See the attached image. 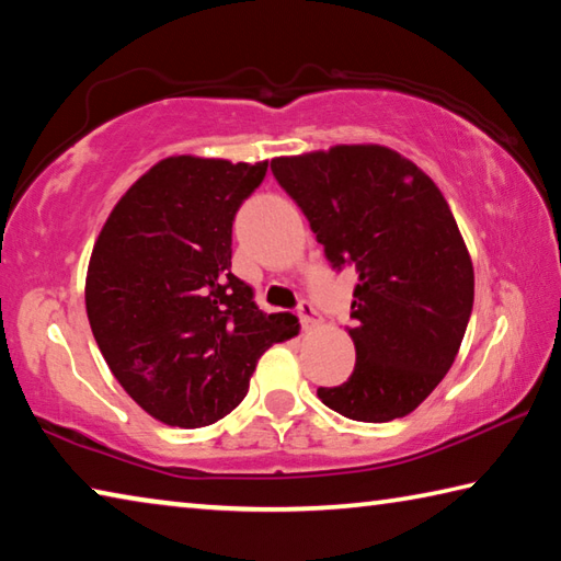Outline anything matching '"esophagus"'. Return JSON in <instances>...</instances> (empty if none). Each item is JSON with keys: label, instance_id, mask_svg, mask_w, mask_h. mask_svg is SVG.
<instances>
[{"label": "esophagus", "instance_id": "1", "mask_svg": "<svg viewBox=\"0 0 561 561\" xmlns=\"http://www.w3.org/2000/svg\"><path fill=\"white\" fill-rule=\"evenodd\" d=\"M299 321H301V327L304 329H314V327H319V311L314 309V304L311 301H301L299 304Z\"/></svg>", "mask_w": 561, "mask_h": 561}]
</instances>
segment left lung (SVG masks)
Instances as JSON below:
<instances>
[{
    "label": "left lung",
    "mask_w": 561,
    "mask_h": 561,
    "mask_svg": "<svg viewBox=\"0 0 561 561\" xmlns=\"http://www.w3.org/2000/svg\"><path fill=\"white\" fill-rule=\"evenodd\" d=\"M336 270L354 264L356 366L319 388L360 423L413 413L450 371L472 311L474 272L440 187L413 160L376 144L272 160Z\"/></svg>",
    "instance_id": "8db88e82"
}]
</instances>
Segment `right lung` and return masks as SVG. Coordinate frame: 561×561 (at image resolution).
I'll list each match as a JSON object with an SVG mask.
<instances>
[{"label": "right lung", "mask_w": 561, "mask_h": 561, "mask_svg": "<svg viewBox=\"0 0 561 561\" xmlns=\"http://www.w3.org/2000/svg\"><path fill=\"white\" fill-rule=\"evenodd\" d=\"M267 160L170 156L113 207L93 244L87 314L103 358L156 421L203 428L242 403L260 356L299 334L232 274V220Z\"/></svg>", "instance_id": "1"}]
</instances>
